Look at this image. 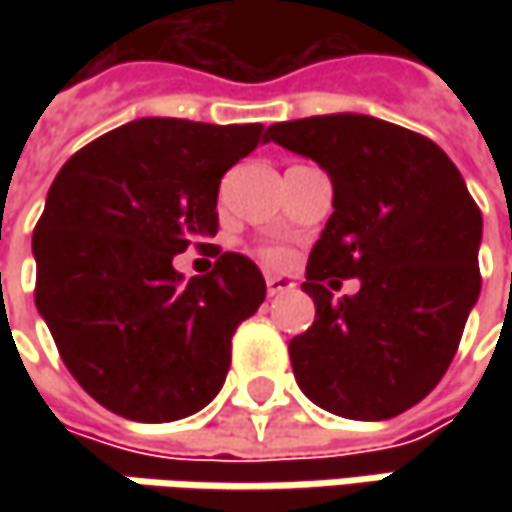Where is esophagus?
<instances>
[{
  "instance_id": "obj_1",
  "label": "esophagus",
  "mask_w": 512,
  "mask_h": 512,
  "mask_svg": "<svg viewBox=\"0 0 512 512\" xmlns=\"http://www.w3.org/2000/svg\"><path fill=\"white\" fill-rule=\"evenodd\" d=\"M267 296H279V293H287V290H293V282L287 279V276H267Z\"/></svg>"
}]
</instances>
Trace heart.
<instances>
[{"mask_svg":"<svg viewBox=\"0 0 512 512\" xmlns=\"http://www.w3.org/2000/svg\"><path fill=\"white\" fill-rule=\"evenodd\" d=\"M259 253H262V259H265L267 265H285L287 253H285V250H282V247L267 245V247H262Z\"/></svg>","mask_w":512,"mask_h":512,"instance_id":"obj_1","label":"heart"}]
</instances>
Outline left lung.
<instances>
[{
  "mask_svg": "<svg viewBox=\"0 0 512 512\" xmlns=\"http://www.w3.org/2000/svg\"><path fill=\"white\" fill-rule=\"evenodd\" d=\"M267 142L313 159L333 213L302 285L313 327L290 339L293 376L327 413L393 419L442 382L479 299L482 210L462 173L422 133L362 113L267 128ZM359 278V294L329 287Z\"/></svg>",
  "mask_w": 512,
  "mask_h": 512,
  "instance_id": "obj_1",
  "label": "left lung"
}]
</instances>
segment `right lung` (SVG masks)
Returning a JSON list of instances; mask_svg holds the SVG:
<instances>
[{
    "label": "right lung",
    "mask_w": 512,
    "mask_h": 512,
    "mask_svg": "<svg viewBox=\"0 0 512 512\" xmlns=\"http://www.w3.org/2000/svg\"><path fill=\"white\" fill-rule=\"evenodd\" d=\"M262 130L136 119L56 173L33 230L36 307L70 376L110 413L176 422L222 390L230 339L265 302L262 270L220 253L185 283L172 256L213 247L219 182Z\"/></svg>",
    "instance_id": "obj_1"
}]
</instances>
